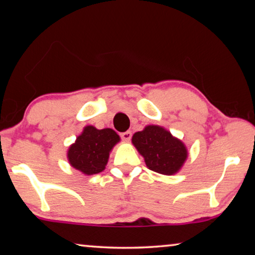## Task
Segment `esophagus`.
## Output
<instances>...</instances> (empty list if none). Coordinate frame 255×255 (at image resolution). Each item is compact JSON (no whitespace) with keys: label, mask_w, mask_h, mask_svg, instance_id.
<instances>
[{"label":"esophagus","mask_w":255,"mask_h":255,"mask_svg":"<svg viewBox=\"0 0 255 255\" xmlns=\"http://www.w3.org/2000/svg\"><path fill=\"white\" fill-rule=\"evenodd\" d=\"M120 136H122V138L125 141H129V140H130V138H131V131L128 130V131L122 132V133H120Z\"/></svg>","instance_id":"obj_1"}]
</instances>
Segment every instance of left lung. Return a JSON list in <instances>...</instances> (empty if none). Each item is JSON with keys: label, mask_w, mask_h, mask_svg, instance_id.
I'll return each instance as SVG.
<instances>
[{"label": "left lung", "mask_w": 255, "mask_h": 255, "mask_svg": "<svg viewBox=\"0 0 255 255\" xmlns=\"http://www.w3.org/2000/svg\"><path fill=\"white\" fill-rule=\"evenodd\" d=\"M131 141L144 157L146 166L159 174H175L188 157L187 147L182 141L156 125H149L144 130L133 133Z\"/></svg>", "instance_id": "1"}]
</instances>
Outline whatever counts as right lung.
Masks as SVG:
<instances>
[{
    "instance_id": "add662e5",
    "label": "right lung",
    "mask_w": 255,
    "mask_h": 255,
    "mask_svg": "<svg viewBox=\"0 0 255 255\" xmlns=\"http://www.w3.org/2000/svg\"><path fill=\"white\" fill-rule=\"evenodd\" d=\"M119 140V135L111 128L86 126L68 148V162L83 174L100 173L106 169L111 149Z\"/></svg>"
}]
</instances>
